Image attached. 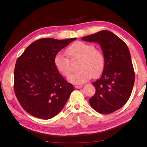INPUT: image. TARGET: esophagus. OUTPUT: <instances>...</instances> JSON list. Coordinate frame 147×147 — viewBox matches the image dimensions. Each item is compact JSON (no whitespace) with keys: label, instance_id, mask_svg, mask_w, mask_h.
<instances>
[{"label":"esophagus","instance_id":"esophagus-1","mask_svg":"<svg viewBox=\"0 0 147 147\" xmlns=\"http://www.w3.org/2000/svg\"><path fill=\"white\" fill-rule=\"evenodd\" d=\"M74 88H76V89H80V88H82V86H81V85H75V86H74Z\"/></svg>","mask_w":147,"mask_h":147}]
</instances>
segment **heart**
<instances>
[{
  "instance_id": "obj_1",
  "label": "heart",
  "mask_w": 147,
  "mask_h": 147,
  "mask_svg": "<svg viewBox=\"0 0 147 147\" xmlns=\"http://www.w3.org/2000/svg\"><path fill=\"white\" fill-rule=\"evenodd\" d=\"M66 54L71 58H80L78 71L70 75L69 82L81 84L89 80L92 76L100 75L105 66V58L101 51L96 49L93 45L78 41L72 44L66 50ZM54 66L61 75L67 77L71 72L69 59L61 54L54 58Z\"/></svg>"
}]
</instances>
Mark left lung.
<instances>
[{
    "label": "left lung",
    "instance_id": "obj_1",
    "mask_svg": "<svg viewBox=\"0 0 147 147\" xmlns=\"http://www.w3.org/2000/svg\"><path fill=\"white\" fill-rule=\"evenodd\" d=\"M82 40L100 44L105 58L102 74L93 83L96 93L89 103L98 113H113L126 103L132 91L135 73L130 51L121 39L108 30L83 37Z\"/></svg>",
    "mask_w": 147,
    "mask_h": 147
}]
</instances>
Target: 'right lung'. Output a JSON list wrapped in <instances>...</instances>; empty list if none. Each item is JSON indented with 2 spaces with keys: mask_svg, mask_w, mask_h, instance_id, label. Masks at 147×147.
Masks as SVG:
<instances>
[{
  "mask_svg": "<svg viewBox=\"0 0 147 147\" xmlns=\"http://www.w3.org/2000/svg\"><path fill=\"white\" fill-rule=\"evenodd\" d=\"M75 39H38L17 58L14 69V92L22 108L32 116L45 120L54 117L74 91L73 84L56 70L54 58Z\"/></svg>",
  "mask_w": 147,
  "mask_h": 147,
  "instance_id": "obj_1",
  "label": "right lung"
}]
</instances>
